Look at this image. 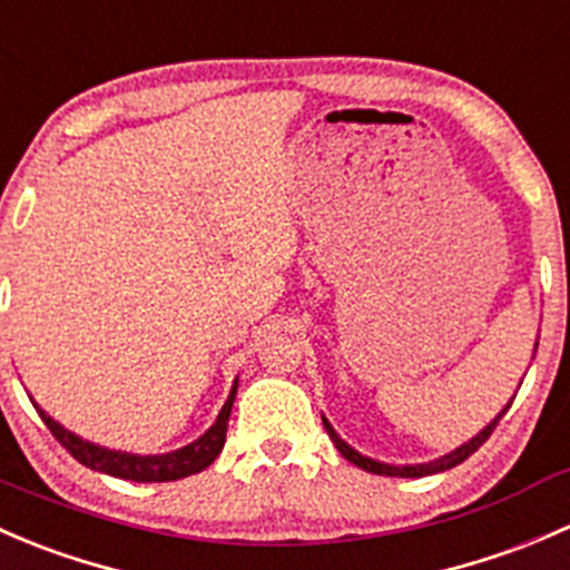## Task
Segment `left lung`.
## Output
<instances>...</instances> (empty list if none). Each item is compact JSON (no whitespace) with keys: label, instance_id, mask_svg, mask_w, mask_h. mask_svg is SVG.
I'll return each instance as SVG.
<instances>
[{"label":"left lung","instance_id":"obj_1","mask_svg":"<svg viewBox=\"0 0 570 570\" xmlns=\"http://www.w3.org/2000/svg\"><path fill=\"white\" fill-rule=\"evenodd\" d=\"M534 350H538V342H534ZM532 358H534V355H532ZM519 389H521V386H519ZM513 400H515V396H510V402H508V405H504L502 411H499L497 416H493L491 422H488L485 428H482L480 433L474 435V439H469V441H465V444L458 446V450L446 452V455L435 458V461H430V463H411V465L405 463V465H394V463H383V461H375V458H370V455H361V452L355 450V446H350L347 441H344L342 435H338L336 430H333V424L327 422L325 416H322V424H325L327 435H331V441H333V444H336V450L342 452V455L347 458L350 463H355V465H358V469L370 471V474H383V476H428V474H439V471H446V469H452V465L463 463L465 458H469V455H474V452L480 450L482 444H485V441H488V435L493 433V428H497V424H499V419H502L504 413H508V407L513 405Z\"/></svg>","mask_w":570,"mask_h":570}]
</instances>
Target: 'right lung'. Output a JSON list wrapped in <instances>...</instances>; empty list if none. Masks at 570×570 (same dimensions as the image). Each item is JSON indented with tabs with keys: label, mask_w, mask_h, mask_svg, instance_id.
Here are the masks:
<instances>
[{
	"label": "right lung",
	"mask_w": 570,
	"mask_h": 570,
	"mask_svg": "<svg viewBox=\"0 0 570 570\" xmlns=\"http://www.w3.org/2000/svg\"><path fill=\"white\" fill-rule=\"evenodd\" d=\"M237 386L239 383L234 381L232 392H228V400L223 402L215 424H212L200 439H195L193 444L181 446V450L163 452V455H135V452H120V450H109V446L94 444V441L82 439V435L62 428V424L57 422V419H51L49 413L32 400V396L30 400L32 405H36L38 416L43 419L46 428L51 430V435L66 446L68 455H73L79 463L88 465V469L101 471V474H109V476H118V480H131V482H174V480H184V476L204 471L206 465L215 463V458L223 452V444H226L228 416H232Z\"/></svg>",
	"instance_id": "right-lung-1"
}]
</instances>
